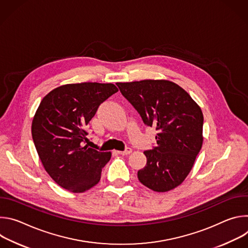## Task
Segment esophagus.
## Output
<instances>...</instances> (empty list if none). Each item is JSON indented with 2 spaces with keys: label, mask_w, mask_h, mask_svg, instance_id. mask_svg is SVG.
<instances>
[{
  "label": "esophagus",
  "mask_w": 248,
  "mask_h": 248,
  "mask_svg": "<svg viewBox=\"0 0 248 248\" xmlns=\"http://www.w3.org/2000/svg\"><path fill=\"white\" fill-rule=\"evenodd\" d=\"M119 154H121V155H128V154H130L131 152H132V150H131V148H126L124 151H117Z\"/></svg>",
  "instance_id": "esophagus-1"
}]
</instances>
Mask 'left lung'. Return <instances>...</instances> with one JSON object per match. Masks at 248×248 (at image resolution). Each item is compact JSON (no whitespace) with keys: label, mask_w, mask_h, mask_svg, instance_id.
I'll use <instances>...</instances> for the list:
<instances>
[{"label":"left lung","mask_w":248,"mask_h":248,"mask_svg":"<svg viewBox=\"0 0 248 248\" xmlns=\"http://www.w3.org/2000/svg\"><path fill=\"white\" fill-rule=\"evenodd\" d=\"M122 94L154 126L157 146L144 151L146 166L139 182L166 192L179 186L190 172L203 143V114L198 104L176 83L165 79L118 82Z\"/></svg>","instance_id":"1"}]
</instances>
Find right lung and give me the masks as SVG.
<instances>
[{"mask_svg": "<svg viewBox=\"0 0 248 248\" xmlns=\"http://www.w3.org/2000/svg\"><path fill=\"white\" fill-rule=\"evenodd\" d=\"M118 91L113 83H73L42 99L32 121V138L45 170L65 190L80 193L99 183L112 153L84 145L86 128L100 104Z\"/></svg>", "mask_w": 248, "mask_h": 248, "instance_id": "obj_1", "label": "right lung"}]
</instances>
